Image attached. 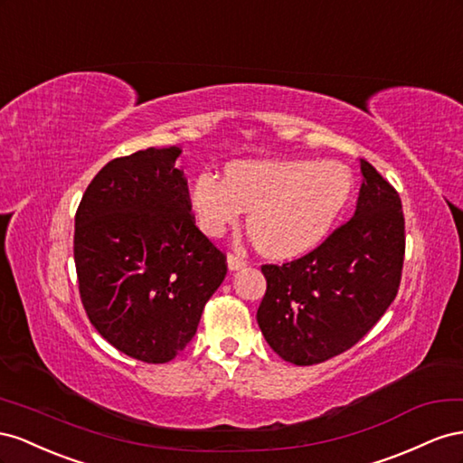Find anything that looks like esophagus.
Masks as SVG:
<instances>
[{
  "label": "esophagus",
  "instance_id": "34e87169",
  "mask_svg": "<svg viewBox=\"0 0 463 463\" xmlns=\"http://www.w3.org/2000/svg\"><path fill=\"white\" fill-rule=\"evenodd\" d=\"M246 260L244 258H241V256H236V254H229L227 256V266H229V269L231 271H236V269H242V268H246Z\"/></svg>",
  "mask_w": 463,
  "mask_h": 463
}]
</instances>
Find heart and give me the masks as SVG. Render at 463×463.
I'll use <instances>...</instances> for the list:
<instances>
[{
    "instance_id": "obj_1",
    "label": "heart",
    "mask_w": 463,
    "mask_h": 463,
    "mask_svg": "<svg viewBox=\"0 0 463 463\" xmlns=\"http://www.w3.org/2000/svg\"><path fill=\"white\" fill-rule=\"evenodd\" d=\"M353 190L351 168L337 161H234L224 168V180L213 173L194 180L192 207L209 236H221L250 211L246 229L256 248L288 260L326 239Z\"/></svg>"
}]
</instances>
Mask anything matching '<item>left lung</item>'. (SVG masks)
I'll return each mask as SVG.
<instances>
[{
	"label": "left lung",
	"instance_id": "8db88e82",
	"mask_svg": "<svg viewBox=\"0 0 463 463\" xmlns=\"http://www.w3.org/2000/svg\"><path fill=\"white\" fill-rule=\"evenodd\" d=\"M354 215L312 252L261 266L268 288L258 326L283 361L324 363L351 349L398 295L405 256L400 194L361 158Z\"/></svg>",
	"mask_w": 463,
	"mask_h": 463
}]
</instances>
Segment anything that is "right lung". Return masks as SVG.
I'll list each match as a JSON object with an SVG mask.
<instances>
[{"mask_svg": "<svg viewBox=\"0 0 463 463\" xmlns=\"http://www.w3.org/2000/svg\"><path fill=\"white\" fill-rule=\"evenodd\" d=\"M180 147L114 158L75 213L73 258L83 308L112 347L168 363L195 335L227 258L195 227Z\"/></svg>", "mask_w": 463, "mask_h": 463, "instance_id": "add662e5", "label": "right lung"}]
</instances>
